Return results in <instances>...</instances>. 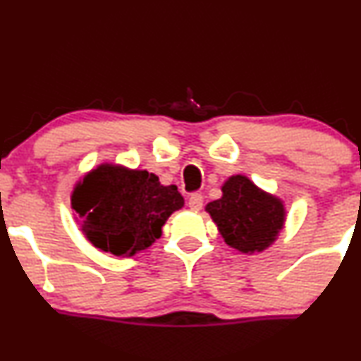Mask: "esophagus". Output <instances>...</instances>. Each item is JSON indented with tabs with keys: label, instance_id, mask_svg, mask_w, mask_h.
Returning a JSON list of instances; mask_svg holds the SVG:
<instances>
[{
	"label": "esophagus",
	"instance_id": "obj_1",
	"mask_svg": "<svg viewBox=\"0 0 361 361\" xmlns=\"http://www.w3.org/2000/svg\"><path fill=\"white\" fill-rule=\"evenodd\" d=\"M188 207L192 208V210H202V207H203V197H202V193H193L192 197H190V200H188Z\"/></svg>",
	"mask_w": 361,
	"mask_h": 361
}]
</instances>
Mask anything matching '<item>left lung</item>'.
<instances>
[{
  "mask_svg": "<svg viewBox=\"0 0 361 361\" xmlns=\"http://www.w3.org/2000/svg\"><path fill=\"white\" fill-rule=\"evenodd\" d=\"M222 193V198L208 203L207 212L227 245L244 254L267 249L284 225L281 200L259 190L242 175L228 178Z\"/></svg>",
  "mask_w": 361,
  "mask_h": 361,
  "instance_id": "1",
  "label": "left lung"
}]
</instances>
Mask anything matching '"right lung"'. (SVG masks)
I'll list each match as a JSON object with an SVG mask.
<instances>
[{"label": "right lung", "mask_w": 361, "mask_h": 361, "mask_svg": "<svg viewBox=\"0 0 361 361\" xmlns=\"http://www.w3.org/2000/svg\"><path fill=\"white\" fill-rule=\"evenodd\" d=\"M183 207L175 185L153 173L101 164L72 193V208L92 244L117 257L134 255L161 237V227Z\"/></svg>", "instance_id": "right-lung-1"}]
</instances>
